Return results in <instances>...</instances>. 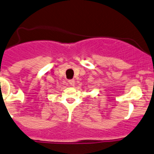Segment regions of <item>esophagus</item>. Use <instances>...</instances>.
Here are the masks:
<instances>
[{"label": "esophagus", "instance_id": "1", "mask_svg": "<svg viewBox=\"0 0 154 154\" xmlns=\"http://www.w3.org/2000/svg\"><path fill=\"white\" fill-rule=\"evenodd\" d=\"M68 83L70 86H74V84H75V80L74 79H71V80H68Z\"/></svg>", "mask_w": 154, "mask_h": 154}]
</instances>
